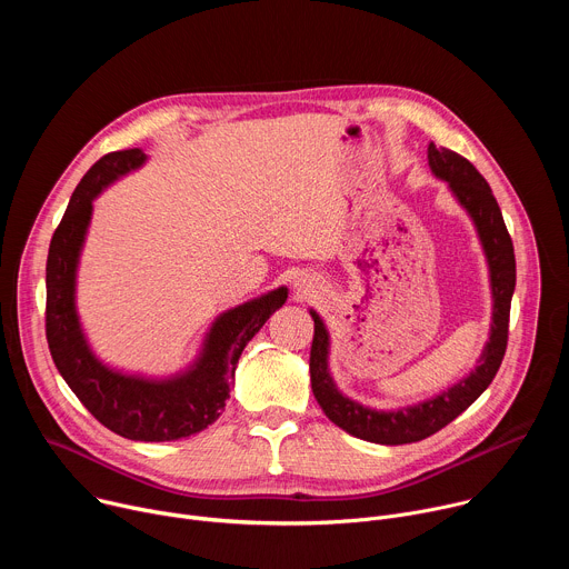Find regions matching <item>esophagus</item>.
Returning <instances> with one entry per match:
<instances>
[{"label":"esophagus","instance_id":"34e87169","mask_svg":"<svg viewBox=\"0 0 569 569\" xmlns=\"http://www.w3.org/2000/svg\"><path fill=\"white\" fill-rule=\"evenodd\" d=\"M292 288H295L297 297H301V299L315 292V283H312V279H308V277H297V279L292 281Z\"/></svg>","mask_w":569,"mask_h":569}]
</instances>
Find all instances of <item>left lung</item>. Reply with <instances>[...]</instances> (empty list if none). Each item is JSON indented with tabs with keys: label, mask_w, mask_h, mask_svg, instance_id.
I'll return each mask as SVG.
<instances>
[{
	"label": "left lung",
	"mask_w": 569,
	"mask_h": 569,
	"mask_svg": "<svg viewBox=\"0 0 569 569\" xmlns=\"http://www.w3.org/2000/svg\"><path fill=\"white\" fill-rule=\"evenodd\" d=\"M428 164L432 176L448 184V191L452 193L457 204L468 213L479 238L486 268H489L493 301L491 329L475 369H470L452 387L415 405H405V408L398 410L367 408V405L340 391L331 373L329 329L319 312L315 308H308L315 321V336L310 347V385L319 408L345 432L362 441L382 446H400L428 439L430 435L455 421L463 410H468L496 378L509 338V310L516 290V254L498 200L493 198L489 182L461 154L430 143Z\"/></svg>",
	"instance_id": "left-lung-1"
}]
</instances>
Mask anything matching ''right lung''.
I'll list each match as a JSON object with an SVG mask.
<instances>
[{
	"mask_svg": "<svg viewBox=\"0 0 569 569\" xmlns=\"http://www.w3.org/2000/svg\"><path fill=\"white\" fill-rule=\"evenodd\" d=\"M146 161L141 148L110 152L71 193L47 257V342L69 389L108 430L132 441H178L202 432L224 412L242 349L286 303L288 288L279 286L222 310L207 329L198 356L176 373L146 376L103 362L76 306L80 254L94 200Z\"/></svg>",
	"mask_w": 569,
	"mask_h": 569,
	"instance_id": "obj_1",
	"label": "right lung"
}]
</instances>
